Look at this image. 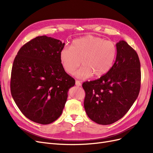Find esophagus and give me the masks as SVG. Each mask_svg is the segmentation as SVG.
I'll return each instance as SVG.
<instances>
[{
  "mask_svg": "<svg viewBox=\"0 0 153 153\" xmlns=\"http://www.w3.org/2000/svg\"><path fill=\"white\" fill-rule=\"evenodd\" d=\"M75 85H76V86H78V87H80V86L82 85V84H81V82H80V81L76 80V82H75Z\"/></svg>",
  "mask_w": 153,
  "mask_h": 153,
  "instance_id": "1",
  "label": "esophagus"
}]
</instances>
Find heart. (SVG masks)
Listing matches in <instances>:
<instances>
[{
	"label": "heart",
	"mask_w": 153,
	"mask_h": 153,
	"mask_svg": "<svg viewBox=\"0 0 153 153\" xmlns=\"http://www.w3.org/2000/svg\"><path fill=\"white\" fill-rule=\"evenodd\" d=\"M71 48H64L61 51L60 61L69 74L73 73L82 62L83 67L75 73L80 78L105 75L113 66L117 53L112 41L91 35L75 39Z\"/></svg>",
	"instance_id": "1"
}]
</instances>
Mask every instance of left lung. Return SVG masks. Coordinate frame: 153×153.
Wrapping results in <instances>:
<instances>
[{"label":"left lung","instance_id":"1","mask_svg":"<svg viewBox=\"0 0 153 153\" xmlns=\"http://www.w3.org/2000/svg\"><path fill=\"white\" fill-rule=\"evenodd\" d=\"M117 57L110 70L98 79L84 82V108L92 121L111 124L121 119L140 89V63L135 50L123 40L117 43Z\"/></svg>","mask_w":153,"mask_h":153}]
</instances>
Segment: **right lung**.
<instances>
[{"mask_svg":"<svg viewBox=\"0 0 153 153\" xmlns=\"http://www.w3.org/2000/svg\"><path fill=\"white\" fill-rule=\"evenodd\" d=\"M64 45L53 38L38 36L23 46L14 60L11 95L22 113L32 121L48 124L56 121L69 88L75 84L60 61Z\"/></svg>","mask_w":153,"mask_h":153,"instance_id":"right-lung-1","label":"right lung"}]
</instances>
